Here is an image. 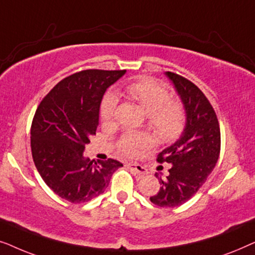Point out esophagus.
I'll list each match as a JSON object with an SVG mask.
<instances>
[{"label": "esophagus", "mask_w": 255, "mask_h": 255, "mask_svg": "<svg viewBox=\"0 0 255 255\" xmlns=\"http://www.w3.org/2000/svg\"><path fill=\"white\" fill-rule=\"evenodd\" d=\"M128 168H130L132 172L139 174V175H140V176L147 175V174H148V170L146 169L145 167L138 165V163H128Z\"/></svg>", "instance_id": "obj_1"}]
</instances>
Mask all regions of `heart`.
<instances>
[{"mask_svg":"<svg viewBox=\"0 0 255 255\" xmlns=\"http://www.w3.org/2000/svg\"><path fill=\"white\" fill-rule=\"evenodd\" d=\"M125 93L137 102L147 114L149 127L161 140H174L181 134L184 128V109L179 101L170 100L168 88L162 83L149 78H140L127 83ZM118 104V96L114 92H108L103 96L100 107V117L103 123L114 120ZM148 142L144 133H127L121 138L118 148L122 153L131 155L134 149Z\"/></svg>","mask_w":255,"mask_h":255,"instance_id":"heart-1","label":"heart"}]
</instances>
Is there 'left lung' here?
Returning <instances> with one entry per match:
<instances>
[{
    "instance_id": "1",
    "label": "left lung",
    "mask_w": 255,
    "mask_h": 255,
    "mask_svg": "<svg viewBox=\"0 0 255 255\" xmlns=\"http://www.w3.org/2000/svg\"><path fill=\"white\" fill-rule=\"evenodd\" d=\"M175 87L186 111V125L181 137L159 153L158 162L170 163L169 174L160 189L149 197L158 207L173 208L186 203L214 170L221 152V130L214 108L197 86L183 76L166 72Z\"/></svg>"
}]
</instances>
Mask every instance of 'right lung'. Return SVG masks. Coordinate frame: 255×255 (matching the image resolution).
<instances>
[{"label": "right lung", "mask_w": 255, "mask_h": 255, "mask_svg": "<svg viewBox=\"0 0 255 255\" xmlns=\"http://www.w3.org/2000/svg\"><path fill=\"white\" fill-rule=\"evenodd\" d=\"M127 71L87 69L61 80L44 97L31 125V151L44 182L58 196L85 203L104 193L123 165L83 156L96 133L106 90Z\"/></svg>", "instance_id": "1"}]
</instances>
